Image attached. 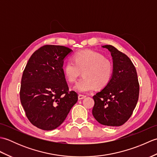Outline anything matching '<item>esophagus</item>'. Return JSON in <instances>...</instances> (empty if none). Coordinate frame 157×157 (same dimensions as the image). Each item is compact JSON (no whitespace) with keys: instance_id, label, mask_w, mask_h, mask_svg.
I'll return each instance as SVG.
<instances>
[{"instance_id":"obj_1","label":"esophagus","mask_w":157,"mask_h":157,"mask_svg":"<svg viewBox=\"0 0 157 157\" xmlns=\"http://www.w3.org/2000/svg\"><path fill=\"white\" fill-rule=\"evenodd\" d=\"M86 97V96H84V95H82V94H79L78 95V99L79 100H82V99L85 98Z\"/></svg>"}]
</instances>
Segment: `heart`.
Segmentation results:
<instances>
[{
	"label": "heart",
	"mask_w": 157,
	"mask_h": 157,
	"mask_svg": "<svg viewBox=\"0 0 157 157\" xmlns=\"http://www.w3.org/2000/svg\"><path fill=\"white\" fill-rule=\"evenodd\" d=\"M74 60H67L64 73L70 82L76 81L83 71L84 77L76 83L74 89L79 92H87L95 87L102 88L111 80L113 65L101 53L94 51H81L74 55Z\"/></svg>",
	"instance_id": "obj_1"
}]
</instances>
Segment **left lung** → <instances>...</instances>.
Instances as JSON below:
<instances>
[{
	"mask_svg": "<svg viewBox=\"0 0 157 157\" xmlns=\"http://www.w3.org/2000/svg\"><path fill=\"white\" fill-rule=\"evenodd\" d=\"M102 47L111 52L113 73L105 87L93 96L92 115L107 126H120L128 121L138 101L140 86L137 72L131 60L111 45Z\"/></svg>",
	"mask_w": 157,
	"mask_h": 157,
	"instance_id": "1",
	"label": "left lung"
}]
</instances>
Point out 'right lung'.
I'll list each match as a JSON object with an SVG mask.
<instances>
[{"label": "right lung", "instance_id": "add662e5", "mask_svg": "<svg viewBox=\"0 0 157 157\" xmlns=\"http://www.w3.org/2000/svg\"><path fill=\"white\" fill-rule=\"evenodd\" d=\"M73 51L63 46L44 45L33 53L23 71L20 100L32 124L52 130L65 121L78 94L69 91L63 66Z\"/></svg>", "mask_w": 157, "mask_h": 157}]
</instances>
